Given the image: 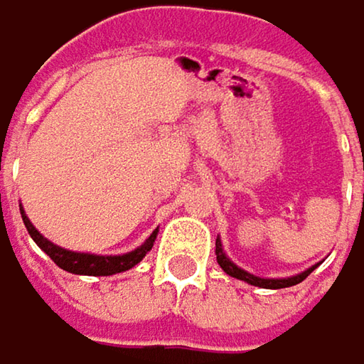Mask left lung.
Wrapping results in <instances>:
<instances>
[{"label":"left lung","mask_w":364,"mask_h":364,"mask_svg":"<svg viewBox=\"0 0 364 364\" xmlns=\"http://www.w3.org/2000/svg\"><path fill=\"white\" fill-rule=\"evenodd\" d=\"M216 259H218V265L225 269V273H229L231 277L244 279V282H248V284H252V286H261V288H288V286H294V284L303 282L309 273L316 269V267H311V269H307V272L299 273V275H292V277H284V279H263V277H257V275H252V273L240 269L237 265H233V263L225 257L223 244H220L218 240H216Z\"/></svg>","instance_id":"8db88e82"}]
</instances>
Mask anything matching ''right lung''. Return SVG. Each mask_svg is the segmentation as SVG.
<instances>
[{"mask_svg": "<svg viewBox=\"0 0 364 364\" xmlns=\"http://www.w3.org/2000/svg\"><path fill=\"white\" fill-rule=\"evenodd\" d=\"M21 216H23V223L29 231V235L33 237V242L65 272L78 273V275H114V273L127 272L131 267H135L152 248L154 240H156V231L146 240L144 246H139L137 250L129 252V255H122V257H95V255H82V252H70L65 248H59L55 246L53 242H48L44 235H40L36 231V227L29 223V218L25 216L23 208H21Z\"/></svg>", "mask_w": 364, "mask_h": 364, "instance_id": "1", "label": "right lung"}]
</instances>
